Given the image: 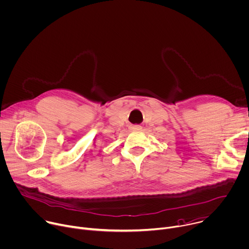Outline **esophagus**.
<instances>
[{"label": "esophagus", "mask_w": 249, "mask_h": 249, "mask_svg": "<svg viewBox=\"0 0 249 249\" xmlns=\"http://www.w3.org/2000/svg\"><path fill=\"white\" fill-rule=\"evenodd\" d=\"M130 129H131V130H139V129H141V126H140V125H137V124H136V125H131V126H130Z\"/></svg>", "instance_id": "obj_1"}]
</instances>
